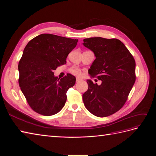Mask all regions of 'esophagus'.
Segmentation results:
<instances>
[{
    "label": "esophagus",
    "mask_w": 156,
    "mask_h": 156,
    "mask_svg": "<svg viewBox=\"0 0 156 156\" xmlns=\"http://www.w3.org/2000/svg\"><path fill=\"white\" fill-rule=\"evenodd\" d=\"M81 80H82V79H80V78H76V82H79L80 81H81Z\"/></svg>",
    "instance_id": "1"
}]
</instances>
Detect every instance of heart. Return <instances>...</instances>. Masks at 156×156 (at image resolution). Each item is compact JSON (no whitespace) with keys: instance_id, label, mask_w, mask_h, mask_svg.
Masks as SVG:
<instances>
[{"instance_id":"1","label":"heart","mask_w":156,"mask_h":156,"mask_svg":"<svg viewBox=\"0 0 156 156\" xmlns=\"http://www.w3.org/2000/svg\"><path fill=\"white\" fill-rule=\"evenodd\" d=\"M70 72L73 75H75V76H81V74H82V72H81V71H80V69L76 67H73L71 68Z\"/></svg>"}]
</instances>
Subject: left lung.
I'll use <instances>...</instances> for the list:
<instances>
[{
  "instance_id": "left-lung-1",
  "label": "left lung",
  "mask_w": 156,
  "mask_h": 156,
  "mask_svg": "<svg viewBox=\"0 0 156 156\" xmlns=\"http://www.w3.org/2000/svg\"><path fill=\"white\" fill-rule=\"evenodd\" d=\"M83 45L96 56L89 74L101 80L100 85L87 80L89 88L83 94L84 105L96 116H111L124 105L135 83V60L116 38H85Z\"/></svg>"
}]
</instances>
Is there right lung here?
<instances>
[{
	"instance_id": "1",
	"label": "right lung",
	"mask_w": 156,
	"mask_h": 156,
	"mask_svg": "<svg viewBox=\"0 0 156 156\" xmlns=\"http://www.w3.org/2000/svg\"><path fill=\"white\" fill-rule=\"evenodd\" d=\"M78 40L41 34L27 43L19 63L20 89L31 108L44 116H52L64 106L67 91L76 82L71 74L58 78L56 69L66 63Z\"/></svg>"
}]
</instances>
